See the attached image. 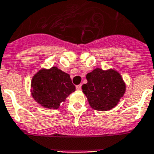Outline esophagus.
<instances>
[{
  "instance_id": "1",
  "label": "esophagus",
  "mask_w": 154,
  "mask_h": 154,
  "mask_svg": "<svg viewBox=\"0 0 154 154\" xmlns=\"http://www.w3.org/2000/svg\"><path fill=\"white\" fill-rule=\"evenodd\" d=\"M81 88H82V86H81V84L76 86V89H77V90H78V91L81 90Z\"/></svg>"
}]
</instances>
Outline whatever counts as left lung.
<instances>
[{"label":"left lung","mask_w":154,"mask_h":154,"mask_svg":"<svg viewBox=\"0 0 154 154\" xmlns=\"http://www.w3.org/2000/svg\"><path fill=\"white\" fill-rule=\"evenodd\" d=\"M86 78L88 83L82 86V90L95 110H111L117 105L125 92V83L114 69L103 71L96 68L87 74Z\"/></svg>","instance_id":"8db88e82"}]
</instances>
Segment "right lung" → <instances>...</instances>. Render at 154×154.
Wrapping results in <instances>:
<instances>
[{"instance_id": "obj_1", "label": "right lung", "mask_w": 154, "mask_h": 154, "mask_svg": "<svg viewBox=\"0 0 154 154\" xmlns=\"http://www.w3.org/2000/svg\"><path fill=\"white\" fill-rule=\"evenodd\" d=\"M75 91L68 74L57 66L42 68L32 78L31 95L43 108L58 109L62 102Z\"/></svg>"}]
</instances>
